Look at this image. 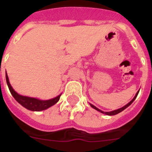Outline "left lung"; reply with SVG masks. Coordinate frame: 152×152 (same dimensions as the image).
<instances>
[{
    "mask_svg": "<svg viewBox=\"0 0 152 152\" xmlns=\"http://www.w3.org/2000/svg\"><path fill=\"white\" fill-rule=\"evenodd\" d=\"M138 93H139V91H137V94H136V95H135V97L133 98V99H132V101H130L129 102V103H128V104H126V105H125V106H123V107H121V108H120V109H118V110H116L111 111V112H104V111L101 110H99V109H98L97 107H96V106H94V105H92V104H90V105H91V106L92 107V108H94V109H95V110H96L99 111V112H101V113H105V114H106V115H110V116L116 115V114H118V113H120V112H121V111L124 110L125 109L127 108L128 106H129L130 105H131V104H132V102H133V101H134V100L136 99V98H137V95H138Z\"/></svg>",
    "mask_w": 152,
    "mask_h": 152,
    "instance_id": "1",
    "label": "left lung"
}]
</instances>
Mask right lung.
I'll return each instance as SVG.
<instances>
[{
    "instance_id": "right-lung-1",
    "label": "right lung",
    "mask_w": 152,
    "mask_h": 152,
    "mask_svg": "<svg viewBox=\"0 0 152 152\" xmlns=\"http://www.w3.org/2000/svg\"><path fill=\"white\" fill-rule=\"evenodd\" d=\"M6 82H7V84H8V87L9 88L11 94L12 95L14 99L21 106H23L26 109L31 111H41L48 109L49 107H50V106H53L54 104L57 103V102L59 101L60 97L61 95H60L56 98H53L52 99L49 100H40L38 99H35V98L23 96V95H19L18 93L15 92L14 89L12 88V86H11L10 83H9V80H8V76L7 73H6Z\"/></svg>"
}]
</instances>
